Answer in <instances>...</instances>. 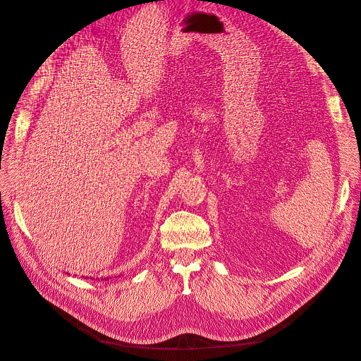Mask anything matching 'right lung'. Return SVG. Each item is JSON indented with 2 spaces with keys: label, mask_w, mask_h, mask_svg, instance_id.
Returning <instances> with one entry per match:
<instances>
[{
  "label": "right lung",
  "mask_w": 361,
  "mask_h": 361,
  "mask_svg": "<svg viewBox=\"0 0 361 361\" xmlns=\"http://www.w3.org/2000/svg\"><path fill=\"white\" fill-rule=\"evenodd\" d=\"M87 279H88V277H87ZM91 279H92V277H91ZM106 279H108V277H105V281H106Z\"/></svg>",
  "instance_id": "add662e5"
}]
</instances>
